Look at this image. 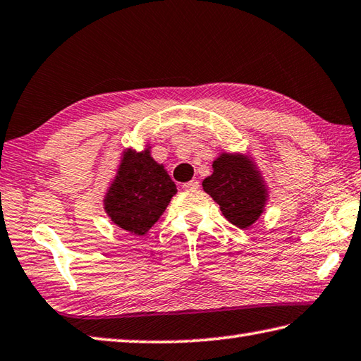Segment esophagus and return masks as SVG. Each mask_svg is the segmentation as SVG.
I'll use <instances>...</instances> for the list:
<instances>
[{
    "instance_id": "obj_1",
    "label": "esophagus",
    "mask_w": 361,
    "mask_h": 361,
    "mask_svg": "<svg viewBox=\"0 0 361 361\" xmlns=\"http://www.w3.org/2000/svg\"><path fill=\"white\" fill-rule=\"evenodd\" d=\"M183 188L189 189V191H195V189H199V181L197 180H191V181L185 183V185H183Z\"/></svg>"
}]
</instances>
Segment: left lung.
I'll return each mask as SVG.
<instances>
[{
  "mask_svg": "<svg viewBox=\"0 0 361 361\" xmlns=\"http://www.w3.org/2000/svg\"><path fill=\"white\" fill-rule=\"evenodd\" d=\"M203 191L218 203L224 218L240 228L251 227L264 213L268 191L251 156L222 153L213 173L202 181Z\"/></svg>",
  "mask_w": 361,
  "mask_h": 361,
  "instance_id": "left-lung-1",
  "label": "left lung"
}]
</instances>
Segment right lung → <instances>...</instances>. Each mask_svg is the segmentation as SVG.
Returning <instances> with one entry per match:
<instances>
[{
  "mask_svg": "<svg viewBox=\"0 0 361 361\" xmlns=\"http://www.w3.org/2000/svg\"><path fill=\"white\" fill-rule=\"evenodd\" d=\"M176 194L162 164L143 152L124 149L114 181L104 197V209L114 224L134 235H145Z\"/></svg>",
  "mask_w": 361,
  "mask_h": 361,
  "instance_id": "add662e5",
  "label": "right lung"
}]
</instances>
